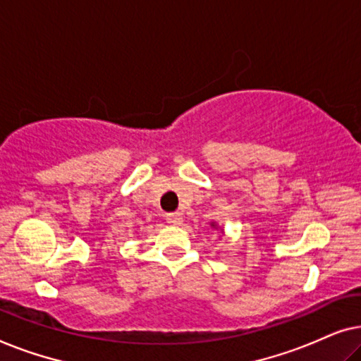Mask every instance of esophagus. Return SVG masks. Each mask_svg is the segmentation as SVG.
Instances as JSON below:
<instances>
[{
    "label": "esophagus",
    "mask_w": 361,
    "mask_h": 361,
    "mask_svg": "<svg viewBox=\"0 0 361 361\" xmlns=\"http://www.w3.org/2000/svg\"><path fill=\"white\" fill-rule=\"evenodd\" d=\"M166 221L171 225H180L182 221H184V219H182V214H179V212H174V214L166 215Z\"/></svg>",
    "instance_id": "obj_1"
}]
</instances>
